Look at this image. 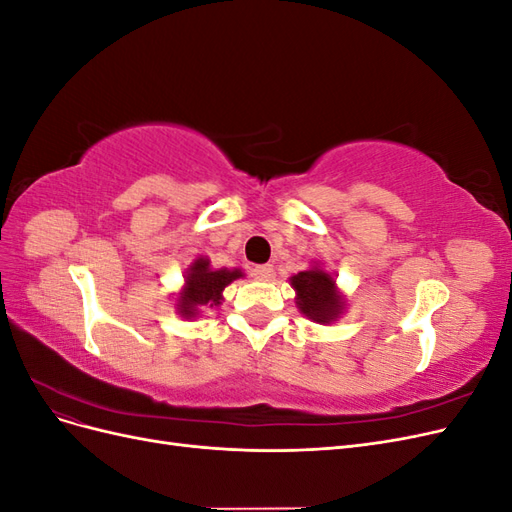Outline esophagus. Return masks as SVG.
I'll return each mask as SVG.
<instances>
[{"label":"esophagus","instance_id":"obj_1","mask_svg":"<svg viewBox=\"0 0 512 512\" xmlns=\"http://www.w3.org/2000/svg\"><path fill=\"white\" fill-rule=\"evenodd\" d=\"M250 271H252L256 280H271V277H273V267L271 265H254Z\"/></svg>","mask_w":512,"mask_h":512}]
</instances>
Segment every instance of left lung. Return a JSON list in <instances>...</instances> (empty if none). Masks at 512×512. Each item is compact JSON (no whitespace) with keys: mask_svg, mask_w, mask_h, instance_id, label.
<instances>
[{"mask_svg":"<svg viewBox=\"0 0 512 512\" xmlns=\"http://www.w3.org/2000/svg\"><path fill=\"white\" fill-rule=\"evenodd\" d=\"M290 282L297 290V305L307 318L322 324L337 318L339 309H342V299L335 292V282L329 273L320 269L301 271Z\"/></svg>","mask_w":512,"mask_h":512,"instance_id":"left-lung-1","label":"left lung"}]
</instances>
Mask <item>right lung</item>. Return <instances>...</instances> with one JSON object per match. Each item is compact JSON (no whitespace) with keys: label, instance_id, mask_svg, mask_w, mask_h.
Masks as SVG:
<instances>
[{"label":"right lung","instance_id":"right-lung-1","mask_svg":"<svg viewBox=\"0 0 512 512\" xmlns=\"http://www.w3.org/2000/svg\"><path fill=\"white\" fill-rule=\"evenodd\" d=\"M241 275L243 273L239 269L213 271L207 258H198L185 277V290L179 297V312L188 318L198 312V307L220 305L222 290Z\"/></svg>","mask_w":512,"mask_h":512}]
</instances>
